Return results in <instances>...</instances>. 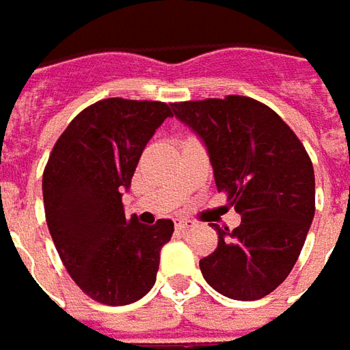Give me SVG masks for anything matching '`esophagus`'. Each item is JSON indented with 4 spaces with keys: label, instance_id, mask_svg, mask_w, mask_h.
<instances>
[{
    "label": "esophagus",
    "instance_id": "obj_1",
    "mask_svg": "<svg viewBox=\"0 0 350 350\" xmlns=\"http://www.w3.org/2000/svg\"><path fill=\"white\" fill-rule=\"evenodd\" d=\"M193 221H189V219H178L176 221V230H187V228H191L193 226Z\"/></svg>",
    "mask_w": 350,
    "mask_h": 350
}]
</instances>
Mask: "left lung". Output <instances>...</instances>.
I'll return each mask as SVG.
<instances>
[{
  "instance_id": "left-lung-1",
  "label": "left lung",
  "mask_w": 350,
  "mask_h": 350,
  "mask_svg": "<svg viewBox=\"0 0 350 350\" xmlns=\"http://www.w3.org/2000/svg\"><path fill=\"white\" fill-rule=\"evenodd\" d=\"M205 141L219 191L242 217L215 226L219 244L199 261L203 279L232 300H258L293 271L316 211L314 166L302 141L269 106L250 96L172 104Z\"/></svg>"
}]
</instances>
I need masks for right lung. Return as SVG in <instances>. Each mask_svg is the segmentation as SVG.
<instances>
[{"label":"right lung","mask_w":350,"mask_h":350,"mask_svg":"<svg viewBox=\"0 0 350 350\" xmlns=\"http://www.w3.org/2000/svg\"><path fill=\"white\" fill-rule=\"evenodd\" d=\"M172 116L166 103L104 98L79 112L55 141L42 174L46 223L67 273L108 306L131 304L157 281L161 247L174 223L126 219L122 191L154 129Z\"/></svg>","instance_id":"add662e5"}]
</instances>
